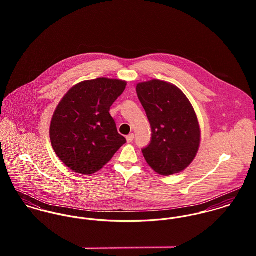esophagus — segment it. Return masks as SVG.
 I'll use <instances>...</instances> for the list:
<instances>
[{
  "label": "esophagus",
  "mask_w": 256,
  "mask_h": 256,
  "mask_svg": "<svg viewBox=\"0 0 256 256\" xmlns=\"http://www.w3.org/2000/svg\"><path fill=\"white\" fill-rule=\"evenodd\" d=\"M126 140L128 143H131L133 140H134V134H129L127 137H126Z\"/></svg>",
  "instance_id": "34e87169"
}]
</instances>
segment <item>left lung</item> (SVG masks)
I'll use <instances>...</instances> for the list:
<instances>
[{
	"instance_id": "obj_1",
	"label": "left lung",
	"mask_w": 256,
	"mask_h": 256,
	"mask_svg": "<svg viewBox=\"0 0 256 256\" xmlns=\"http://www.w3.org/2000/svg\"><path fill=\"white\" fill-rule=\"evenodd\" d=\"M152 127L150 144L143 150L148 164L164 176L182 172L194 160L201 141L196 112L176 84L150 80L136 86Z\"/></svg>"
}]
</instances>
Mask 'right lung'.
<instances>
[{
  "label": "right lung",
  "mask_w": 256,
  "mask_h": 256,
  "mask_svg": "<svg viewBox=\"0 0 256 256\" xmlns=\"http://www.w3.org/2000/svg\"><path fill=\"white\" fill-rule=\"evenodd\" d=\"M126 86L119 78L82 80L57 106L50 124L51 145L74 172L90 176L100 170L126 143L110 113Z\"/></svg>",
  "instance_id": "right-lung-1"
}]
</instances>
